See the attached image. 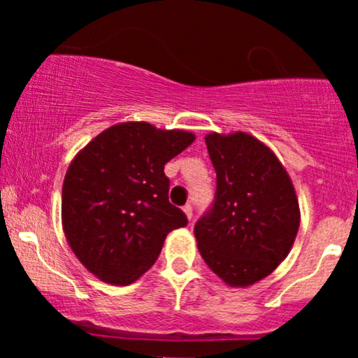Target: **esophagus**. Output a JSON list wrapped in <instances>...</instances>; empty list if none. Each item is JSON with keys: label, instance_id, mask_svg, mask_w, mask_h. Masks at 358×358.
Returning <instances> with one entry per match:
<instances>
[{"label": "esophagus", "instance_id": "obj_1", "mask_svg": "<svg viewBox=\"0 0 358 358\" xmlns=\"http://www.w3.org/2000/svg\"><path fill=\"white\" fill-rule=\"evenodd\" d=\"M183 212L187 213L188 220H192V217H193V207H192L190 203H187V205H185V207H183Z\"/></svg>", "mask_w": 358, "mask_h": 358}]
</instances>
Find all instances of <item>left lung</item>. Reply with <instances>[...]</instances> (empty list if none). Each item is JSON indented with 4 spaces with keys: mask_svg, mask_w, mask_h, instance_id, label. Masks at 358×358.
<instances>
[{
    "mask_svg": "<svg viewBox=\"0 0 358 358\" xmlns=\"http://www.w3.org/2000/svg\"><path fill=\"white\" fill-rule=\"evenodd\" d=\"M217 173L195 234L203 261L231 286H249L285 261L299 227L293 183L268 146L245 133L205 136Z\"/></svg>",
    "mask_w": 358,
    "mask_h": 358,
    "instance_id": "8db88e82",
    "label": "left lung"
}]
</instances>
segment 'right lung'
Instances as JSON below:
<instances>
[{"mask_svg": "<svg viewBox=\"0 0 358 358\" xmlns=\"http://www.w3.org/2000/svg\"><path fill=\"white\" fill-rule=\"evenodd\" d=\"M193 139L187 131L122 122L102 131L71 163L62 188L64 232L102 281H136L155 264L168 232L188 224L168 200L165 165Z\"/></svg>", "mask_w": 358, "mask_h": 358, "instance_id": "right-lung-1", "label": "right lung"}]
</instances>
